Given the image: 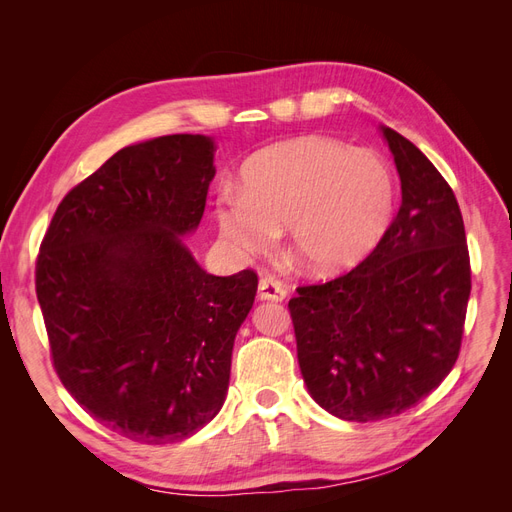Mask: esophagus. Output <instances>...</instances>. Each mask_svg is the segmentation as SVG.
<instances>
[{"mask_svg": "<svg viewBox=\"0 0 512 512\" xmlns=\"http://www.w3.org/2000/svg\"><path fill=\"white\" fill-rule=\"evenodd\" d=\"M258 299L260 301H284L286 288L282 282H277L275 277L265 275V277H260V282H258Z\"/></svg>", "mask_w": 512, "mask_h": 512, "instance_id": "obj_1", "label": "esophagus"}]
</instances>
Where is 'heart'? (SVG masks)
Returning a JSON list of instances; mask_svg holds the SVG:
<instances>
[{
  "mask_svg": "<svg viewBox=\"0 0 512 512\" xmlns=\"http://www.w3.org/2000/svg\"><path fill=\"white\" fill-rule=\"evenodd\" d=\"M243 194L218 203L222 235L247 254L265 252L286 226L288 250L307 273L331 277L376 250L395 213V177L378 153L324 136L262 149L241 170Z\"/></svg>",
  "mask_w": 512,
  "mask_h": 512,
  "instance_id": "heart-1",
  "label": "heart"
}]
</instances>
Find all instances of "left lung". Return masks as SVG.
I'll return each instance as SVG.
<instances>
[{
	"mask_svg": "<svg viewBox=\"0 0 512 512\" xmlns=\"http://www.w3.org/2000/svg\"><path fill=\"white\" fill-rule=\"evenodd\" d=\"M401 179V207L359 267L297 288L288 309L316 404L354 423L416 406L453 369L470 299L466 228L451 185L425 153L380 128Z\"/></svg>",
	"mask_w": 512,
	"mask_h": 512,
	"instance_id": "8db88e82",
	"label": "left lung"
}]
</instances>
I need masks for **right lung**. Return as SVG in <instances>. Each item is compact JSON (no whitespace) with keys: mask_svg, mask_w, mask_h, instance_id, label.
Instances as JSON below:
<instances>
[{"mask_svg":"<svg viewBox=\"0 0 512 512\" xmlns=\"http://www.w3.org/2000/svg\"><path fill=\"white\" fill-rule=\"evenodd\" d=\"M215 143L170 134L123 147L61 200L36 294L66 391L143 444L194 436L224 406L258 277H218L181 237L205 213Z\"/></svg>","mask_w":512,"mask_h":512,"instance_id":"right-lung-1","label":"right lung"}]
</instances>
